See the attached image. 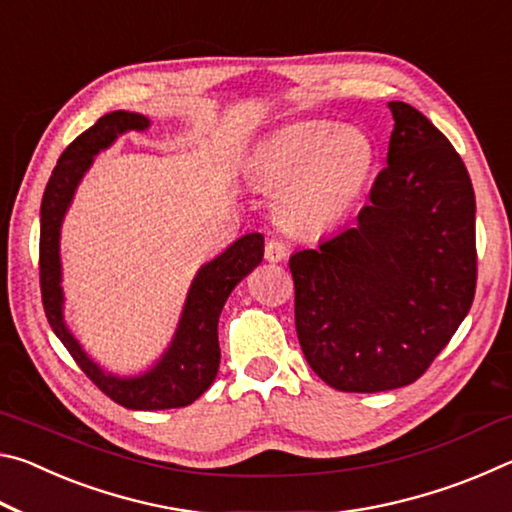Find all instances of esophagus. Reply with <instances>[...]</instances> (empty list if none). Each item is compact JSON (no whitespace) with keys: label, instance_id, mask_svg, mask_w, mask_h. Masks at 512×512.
<instances>
[{"label":"esophagus","instance_id":"obj_1","mask_svg":"<svg viewBox=\"0 0 512 512\" xmlns=\"http://www.w3.org/2000/svg\"><path fill=\"white\" fill-rule=\"evenodd\" d=\"M289 255V246L282 239H268L264 248V257L268 262H282Z\"/></svg>","mask_w":512,"mask_h":512}]
</instances>
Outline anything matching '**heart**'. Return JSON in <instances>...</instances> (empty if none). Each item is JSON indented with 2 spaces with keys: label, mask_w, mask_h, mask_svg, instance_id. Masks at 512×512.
I'll list each match as a JSON object with an SVG mask.
<instances>
[{
  "label": "heart",
  "mask_w": 512,
  "mask_h": 512,
  "mask_svg": "<svg viewBox=\"0 0 512 512\" xmlns=\"http://www.w3.org/2000/svg\"><path fill=\"white\" fill-rule=\"evenodd\" d=\"M375 146L359 128L325 119L282 126L248 158V180L275 189L273 210L293 230H325L339 223L366 189Z\"/></svg>",
  "instance_id": "1"
}]
</instances>
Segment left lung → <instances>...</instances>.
Here are the masks:
<instances>
[{"label":"left lung","instance_id":"8db88e82","mask_svg":"<svg viewBox=\"0 0 512 512\" xmlns=\"http://www.w3.org/2000/svg\"><path fill=\"white\" fill-rule=\"evenodd\" d=\"M386 167L352 228L291 255L296 332L336 391L420 379L476 291L474 189L461 155L420 110L391 101Z\"/></svg>","mask_w":512,"mask_h":512}]
</instances>
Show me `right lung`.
<instances>
[{
	"mask_svg": "<svg viewBox=\"0 0 512 512\" xmlns=\"http://www.w3.org/2000/svg\"><path fill=\"white\" fill-rule=\"evenodd\" d=\"M151 121L137 112L115 110L81 133L67 146L51 171L40 207V291L51 329L79 368L117 402L133 411L180 409L196 402L219 372V316L232 289L262 262L264 237L259 232L237 239L219 257L201 266L189 287L183 314L167 352L151 370L137 377H117L97 366L83 352L63 318L60 287V225L94 155L108 149L119 135L146 131Z\"/></svg>",
	"mask_w": 512,
	"mask_h": 512,
	"instance_id": "1",
	"label": "right lung"
}]
</instances>
